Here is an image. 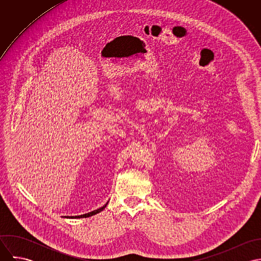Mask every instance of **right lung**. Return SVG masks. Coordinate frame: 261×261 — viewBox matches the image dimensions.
I'll return each mask as SVG.
<instances>
[{"label": "right lung", "instance_id": "obj_1", "mask_svg": "<svg viewBox=\"0 0 261 261\" xmlns=\"http://www.w3.org/2000/svg\"><path fill=\"white\" fill-rule=\"evenodd\" d=\"M107 205H108V203L105 205V206H102L101 208H99V209H97V210H94V211H92V212H89V213H86V214H83V215H79V216H65L66 218H87V217H90V216H93V215H95V214H97V213H99V212H101L106 207H107Z\"/></svg>", "mask_w": 261, "mask_h": 261}]
</instances>
